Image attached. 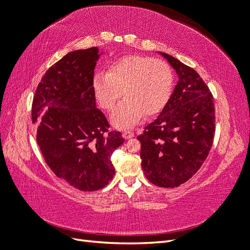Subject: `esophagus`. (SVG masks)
I'll return each mask as SVG.
<instances>
[{
	"label": "esophagus",
	"mask_w": 250,
	"mask_h": 250,
	"mask_svg": "<svg viewBox=\"0 0 250 250\" xmlns=\"http://www.w3.org/2000/svg\"><path fill=\"white\" fill-rule=\"evenodd\" d=\"M122 135H123V138H124L125 140H128V139L133 138V137H134V133H133L132 131H130V130H125V131L122 133Z\"/></svg>",
	"instance_id": "obj_1"
}]
</instances>
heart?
<instances>
[{
	"label": "heart",
	"instance_id": "heart-1",
	"mask_svg": "<svg viewBox=\"0 0 250 250\" xmlns=\"http://www.w3.org/2000/svg\"><path fill=\"white\" fill-rule=\"evenodd\" d=\"M172 71L162 59L128 55L113 62L108 72L94 75V93L104 109H111V124L119 129L131 128L139 123L144 112L153 115L167 103L172 90Z\"/></svg>",
	"mask_w": 250,
	"mask_h": 250
}]
</instances>
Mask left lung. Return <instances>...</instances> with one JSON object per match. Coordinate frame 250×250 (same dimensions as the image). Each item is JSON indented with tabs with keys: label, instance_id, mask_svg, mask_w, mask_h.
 <instances>
[{
	"label": "left lung",
	"instance_id": "8db88e82",
	"mask_svg": "<svg viewBox=\"0 0 250 250\" xmlns=\"http://www.w3.org/2000/svg\"><path fill=\"white\" fill-rule=\"evenodd\" d=\"M175 70L178 82L162 112L139 135L142 169L162 188L190 179L208 155L215 135V104L198 73L167 53L158 52Z\"/></svg>",
	"mask_w": 250,
	"mask_h": 250
}]
</instances>
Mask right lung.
Returning a JSON list of instances; mask_svg holds the SVG:
<instances>
[{
	"label": "right lung",
	"instance_id": "1",
	"mask_svg": "<svg viewBox=\"0 0 250 250\" xmlns=\"http://www.w3.org/2000/svg\"><path fill=\"white\" fill-rule=\"evenodd\" d=\"M102 52L93 47L67 53L43 75L32 104L36 141L50 169L80 191H97L115 175L110 161L124 143L96 108L93 78Z\"/></svg>",
	"mask_w": 250,
	"mask_h": 250
}]
</instances>
